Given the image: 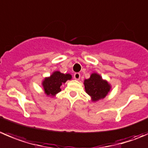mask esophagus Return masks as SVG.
Instances as JSON below:
<instances>
[{
    "label": "esophagus",
    "instance_id": "34e87169",
    "mask_svg": "<svg viewBox=\"0 0 148 148\" xmlns=\"http://www.w3.org/2000/svg\"><path fill=\"white\" fill-rule=\"evenodd\" d=\"M74 78L75 79L77 80H79L80 79V74L79 73H75V74H74Z\"/></svg>",
    "mask_w": 148,
    "mask_h": 148
}]
</instances>
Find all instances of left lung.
Masks as SVG:
<instances>
[{
  "instance_id": "obj_1",
  "label": "left lung",
  "mask_w": 148,
  "mask_h": 148,
  "mask_svg": "<svg viewBox=\"0 0 148 148\" xmlns=\"http://www.w3.org/2000/svg\"><path fill=\"white\" fill-rule=\"evenodd\" d=\"M84 84L86 92L94 102L104 98L111 88L110 84L97 73H93L90 78L84 80Z\"/></svg>"
}]
</instances>
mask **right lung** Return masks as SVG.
Wrapping results in <instances>:
<instances>
[{
	"label": "right lung",
	"instance_id": "add662e5",
	"mask_svg": "<svg viewBox=\"0 0 148 148\" xmlns=\"http://www.w3.org/2000/svg\"><path fill=\"white\" fill-rule=\"evenodd\" d=\"M71 78L72 77L69 74H65L58 71H54L49 77H45L42 81V84L45 93L48 96L53 97L61 90V86Z\"/></svg>",
	"mask_w": 148,
	"mask_h": 148
}]
</instances>
